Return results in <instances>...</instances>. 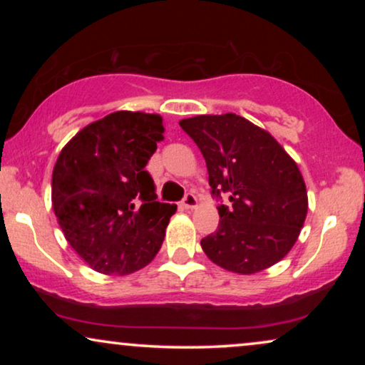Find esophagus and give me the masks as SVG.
<instances>
[{
    "label": "esophagus",
    "instance_id": "esophagus-1",
    "mask_svg": "<svg viewBox=\"0 0 365 365\" xmlns=\"http://www.w3.org/2000/svg\"><path fill=\"white\" fill-rule=\"evenodd\" d=\"M182 204H184V207H186V209H192V207H196V204H197V197L194 196L192 192H186V196H184V199H182Z\"/></svg>",
    "mask_w": 365,
    "mask_h": 365
}]
</instances>
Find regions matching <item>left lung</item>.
Listing matches in <instances>:
<instances>
[{
	"mask_svg": "<svg viewBox=\"0 0 365 365\" xmlns=\"http://www.w3.org/2000/svg\"><path fill=\"white\" fill-rule=\"evenodd\" d=\"M206 159L219 204V226L201 241L217 266L254 274L291 251L307 214L306 184L276 139L246 118L227 113L179 121Z\"/></svg>",
	"mask_w": 365,
	"mask_h": 365,
	"instance_id": "left-lung-1",
	"label": "left lung"
}]
</instances>
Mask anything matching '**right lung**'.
<instances>
[{
    "instance_id": "1",
    "label": "right lung",
    "mask_w": 365,
    "mask_h": 365,
    "mask_svg": "<svg viewBox=\"0 0 365 365\" xmlns=\"http://www.w3.org/2000/svg\"><path fill=\"white\" fill-rule=\"evenodd\" d=\"M163 131L158 114L118 111L83 128L58 156L54 214L94 271L131 274L161 249L176 204L156 201L146 166Z\"/></svg>"
}]
</instances>
